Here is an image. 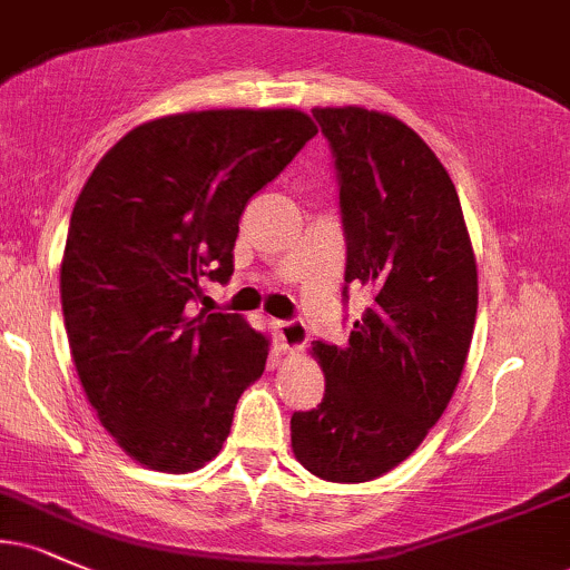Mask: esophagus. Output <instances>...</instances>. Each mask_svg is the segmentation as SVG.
I'll list each match as a JSON object with an SVG mask.
<instances>
[{"instance_id":"obj_1","label":"esophagus","mask_w":570,"mask_h":570,"mask_svg":"<svg viewBox=\"0 0 570 570\" xmlns=\"http://www.w3.org/2000/svg\"><path fill=\"white\" fill-rule=\"evenodd\" d=\"M276 332L281 345L286 351H297L307 343V326L299 322V318H289V322H276Z\"/></svg>"}]
</instances>
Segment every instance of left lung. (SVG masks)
<instances>
[{
  "label": "left lung",
  "instance_id": "8db88e82",
  "mask_svg": "<svg viewBox=\"0 0 570 570\" xmlns=\"http://www.w3.org/2000/svg\"><path fill=\"white\" fill-rule=\"evenodd\" d=\"M313 117L337 168L345 284L370 303L348 343L313 345L326 389L292 415V450L326 482H370L415 453L453 399L474 335V248L453 179L415 130L364 107Z\"/></svg>",
  "mask_w": 570,
  "mask_h": 570
}]
</instances>
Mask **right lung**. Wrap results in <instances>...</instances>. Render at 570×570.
Instances as JSON below:
<instances>
[{"instance_id": "add662e5", "label": "right lung", "mask_w": 570, "mask_h": 570, "mask_svg": "<svg viewBox=\"0 0 570 570\" xmlns=\"http://www.w3.org/2000/svg\"><path fill=\"white\" fill-rule=\"evenodd\" d=\"M318 130L299 109H208L149 120L98 160L69 222L61 305L101 426L155 472L222 450L267 337L235 313H193L233 276L246 203Z\"/></svg>"}]
</instances>
